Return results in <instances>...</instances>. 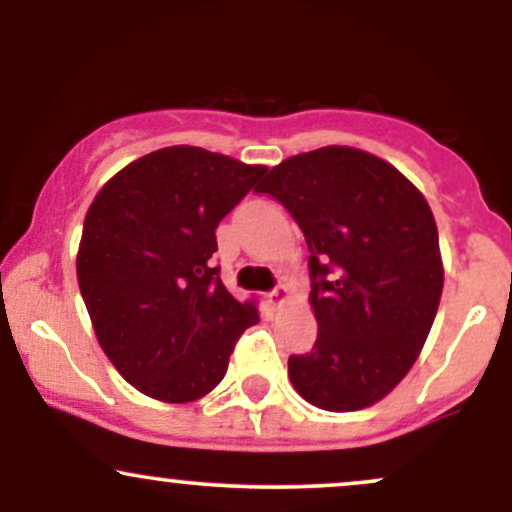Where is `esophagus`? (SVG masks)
<instances>
[{"label": "esophagus", "mask_w": 512, "mask_h": 512, "mask_svg": "<svg viewBox=\"0 0 512 512\" xmlns=\"http://www.w3.org/2000/svg\"><path fill=\"white\" fill-rule=\"evenodd\" d=\"M286 298H289V289H286L284 284H279L274 291L267 293V303L272 305V308H279V305L284 303Z\"/></svg>", "instance_id": "esophagus-1"}]
</instances>
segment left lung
<instances>
[{
	"instance_id": "1",
	"label": "left lung",
	"mask_w": 512,
	"mask_h": 512,
	"mask_svg": "<svg viewBox=\"0 0 512 512\" xmlns=\"http://www.w3.org/2000/svg\"><path fill=\"white\" fill-rule=\"evenodd\" d=\"M255 192L289 211L310 250L317 339L289 356L293 387L327 411L370 407L409 373L436 320L431 207L395 166L349 146L286 158Z\"/></svg>"
}]
</instances>
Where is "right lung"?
Returning a JSON list of instances; mask_svg holds the SVG:
<instances>
[{"label": "right lung", "instance_id": "1", "mask_svg": "<svg viewBox=\"0 0 512 512\" xmlns=\"http://www.w3.org/2000/svg\"><path fill=\"white\" fill-rule=\"evenodd\" d=\"M264 173L199 146H168L129 163L93 199L79 289L105 356L144 395L204 397L260 320L226 291L214 252L221 219Z\"/></svg>", "mask_w": 512, "mask_h": 512}]
</instances>
